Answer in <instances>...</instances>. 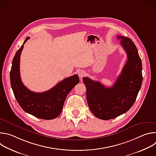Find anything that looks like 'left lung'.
Wrapping results in <instances>:
<instances>
[{
	"label": "left lung",
	"instance_id": "obj_1",
	"mask_svg": "<svg viewBox=\"0 0 156 156\" xmlns=\"http://www.w3.org/2000/svg\"><path fill=\"white\" fill-rule=\"evenodd\" d=\"M29 39L30 37L26 38L21 48L16 51L12 61L10 72L12 90L15 99L25 112L41 119H54L61 112L59 104L62 99L66 94H68L74 86L79 83V77L77 75H75L66 78L49 90L42 93H35L30 90L21 81L20 72L21 51L23 49L24 44ZM91 110L98 117L94 111L91 109Z\"/></svg>",
	"mask_w": 156,
	"mask_h": 156
}]
</instances>
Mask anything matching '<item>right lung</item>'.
I'll return each instance as SVG.
<instances>
[{
    "instance_id": "obj_1",
    "label": "right lung",
    "mask_w": 156,
    "mask_h": 156,
    "mask_svg": "<svg viewBox=\"0 0 156 156\" xmlns=\"http://www.w3.org/2000/svg\"><path fill=\"white\" fill-rule=\"evenodd\" d=\"M127 55V62L113 86L106 87L99 81L83 78L87 104L98 119L107 120L125 113L135 103L143 82L142 63L133 41L118 36Z\"/></svg>"
}]
</instances>
